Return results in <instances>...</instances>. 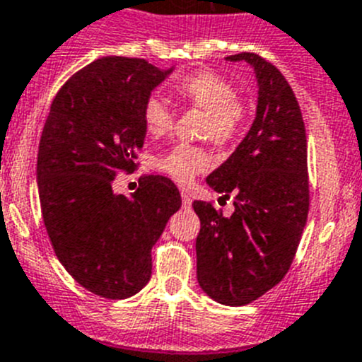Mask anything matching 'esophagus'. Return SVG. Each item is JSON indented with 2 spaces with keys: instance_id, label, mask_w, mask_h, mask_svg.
<instances>
[{
  "instance_id": "obj_1",
  "label": "esophagus",
  "mask_w": 362,
  "mask_h": 362,
  "mask_svg": "<svg viewBox=\"0 0 362 362\" xmlns=\"http://www.w3.org/2000/svg\"><path fill=\"white\" fill-rule=\"evenodd\" d=\"M191 205H192V198L189 197L187 192L182 191V207H184V209H191Z\"/></svg>"
}]
</instances>
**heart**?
I'll use <instances>...</instances> for the list:
<instances>
[{"label": "heart", "instance_id": "1", "mask_svg": "<svg viewBox=\"0 0 362 362\" xmlns=\"http://www.w3.org/2000/svg\"><path fill=\"white\" fill-rule=\"evenodd\" d=\"M180 103L204 110L202 135L211 137L219 146L234 144L245 132L248 105L238 98V89L230 80L214 71H197L185 74L171 87ZM173 110L160 96L151 94L143 105V123L150 135H164L173 127ZM211 155L200 146L175 144L157 158V168L175 180L187 184L198 173L211 168Z\"/></svg>", "mask_w": 362, "mask_h": 362}]
</instances>
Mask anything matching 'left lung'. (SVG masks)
<instances>
[{"mask_svg":"<svg viewBox=\"0 0 362 362\" xmlns=\"http://www.w3.org/2000/svg\"><path fill=\"white\" fill-rule=\"evenodd\" d=\"M255 71L257 112L234 153L207 177L221 200L234 197L223 216L211 202H194L202 223L197 238L200 288L223 305H246L286 276L309 212L307 137L302 110L284 74L255 53L227 57Z\"/></svg>","mask_w":362,"mask_h":362,"instance_id":"obj_1","label":"left lung"}]
</instances>
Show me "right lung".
Masks as SVG:
<instances>
[{
	"instance_id": "right-lung-1",
	"label": "right lung",
	"mask_w": 362,
	"mask_h": 362,
	"mask_svg": "<svg viewBox=\"0 0 362 362\" xmlns=\"http://www.w3.org/2000/svg\"><path fill=\"white\" fill-rule=\"evenodd\" d=\"M173 71L144 59L103 57L57 93L37 155L44 227L71 276L103 298L139 293L151 276V248L180 209L177 185L141 178L127 198L112 191L117 171H134L146 128L143 105Z\"/></svg>"
}]
</instances>
